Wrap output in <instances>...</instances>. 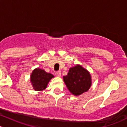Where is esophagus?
<instances>
[{"mask_svg": "<svg viewBox=\"0 0 127 127\" xmlns=\"http://www.w3.org/2000/svg\"><path fill=\"white\" fill-rule=\"evenodd\" d=\"M56 76H58V77H60L61 76V72L60 71L56 72Z\"/></svg>", "mask_w": 127, "mask_h": 127, "instance_id": "obj_1", "label": "esophagus"}]
</instances>
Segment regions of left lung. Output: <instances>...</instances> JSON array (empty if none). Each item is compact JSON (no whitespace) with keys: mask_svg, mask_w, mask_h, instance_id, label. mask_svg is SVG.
<instances>
[{"mask_svg":"<svg viewBox=\"0 0 127 127\" xmlns=\"http://www.w3.org/2000/svg\"><path fill=\"white\" fill-rule=\"evenodd\" d=\"M63 81L68 90L74 96L81 95L87 92L92 85L90 72L80 64L70 67Z\"/></svg>","mask_w":127,"mask_h":127,"instance_id":"1","label":"left lung"}]
</instances>
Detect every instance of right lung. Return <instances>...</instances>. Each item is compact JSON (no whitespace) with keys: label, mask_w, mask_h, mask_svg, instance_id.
I'll list each match as a JSON object with an SVG mask.
<instances>
[{"label":"right lung","mask_w":127,"mask_h":127,"mask_svg":"<svg viewBox=\"0 0 127 127\" xmlns=\"http://www.w3.org/2000/svg\"><path fill=\"white\" fill-rule=\"evenodd\" d=\"M54 77V75L47 73L44 69L36 67L32 72L30 81L34 90L40 92L47 88L50 80Z\"/></svg>","instance_id":"1"}]
</instances>
